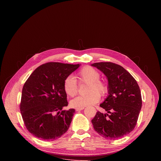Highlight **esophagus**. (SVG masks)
<instances>
[{
    "label": "esophagus",
    "instance_id": "1",
    "mask_svg": "<svg viewBox=\"0 0 161 161\" xmlns=\"http://www.w3.org/2000/svg\"><path fill=\"white\" fill-rule=\"evenodd\" d=\"M84 109V107L83 108H76V111H81V110H83Z\"/></svg>",
    "mask_w": 161,
    "mask_h": 161
}]
</instances>
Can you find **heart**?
<instances>
[{
	"label": "heart",
	"mask_w": 161,
	"mask_h": 161,
	"mask_svg": "<svg viewBox=\"0 0 161 161\" xmlns=\"http://www.w3.org/2000/svg\"><path fill=\"white\" fill-rule=\"evenodd\" d=\"M80 83H88L86 96H78L71 101L73 108H83L86 106L97 103L102 96H105L108 92V85L99 80L100 74L94 68L90 66L83 67L78 73ZM64 90L65 94L70 97H74L78 93V85L76 79L72 76H67L64 81Z\"/></svg>",
	"instance_id": "obj_1"
}]
</instances>
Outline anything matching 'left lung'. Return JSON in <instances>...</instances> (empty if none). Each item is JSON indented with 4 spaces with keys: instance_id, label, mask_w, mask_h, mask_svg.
<instances>
[{
    "instance_id": "8db88e82",
    "label": "left lung",
    "mask_w": 161,
    "mask_h": 161,
    "mask_svg": "<svg viewBox=\"0 0 161 161\" xmlns=\"http://www.w3.org/2000/svg\"><path fill=\"white\" fill-rule=\"evenodd\" d=\"M97 67L108 81V96L100 106L107 113L97 111L92 120L94 130L108 140H116L134 129L142 106L141 91L136 80L120 65L97 62Z\"/></svg>"
}]
</instances>
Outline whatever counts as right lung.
Masks as SVG:
<instances>
[{"label": "right lung", "instance_id": "1", "mask_svg": "<svg viewBox=\"0 0 161 161\" xmlns=\"http://www.w3.org/2000/svg\"><path fill=\"white\" fill-rule=\"evenodd\" d=\"M80 64L48 62L34 71L22 89L20 111L27 130L38 138L53 141L70 126L75 109L68 105L64 81Z\"/></svg>", "mask_w": 161, "mask_h": 161}]
</instances>
